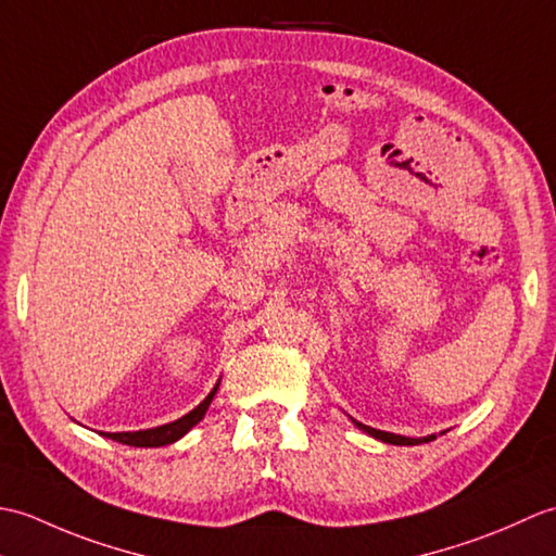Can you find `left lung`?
<instances>
[{
	"instance_id": "1",
	"label": "left lung",
	"mask_w": 556,
	"mask_h": 556,
	"mask_svg": "<svg viewBox=\"0 0 556 556\" xmlns=\"http://www.w3.org/2000/svg\"><path fill=\"white\" fill-rule=\"evenodd\" d=\"M353 422H356L363 432H368L370 437H375V440L387 442V444H399V446H404V444H422V442H430V440H434V434L420 437V440H413V437H404V434H394V432H384V430L368 428V425H363V422H358V420H353Z\"/></svg>"
}]
</instances>
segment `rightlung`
Returning a JSON list of instances; mask_svg holds the SVG:
<instances>
[{
	"instance_id": "1",
	"label": "right lung",
	"mask_w": 556,
	"mask_h": 556,
	"mask_svg": "<svg viewBox=\"0 0 556 556\" xmlns=\"http://www.w3.org/2000/svg\"><path fill=\"white\" fill-rule=\"evenodd\" d=\"M217 387L219 382L212 387V392L200 401V404L191 410L186 413L184 418L167 422V425H160V428H150V430H138V432H100L104 437H110L114 442H122L128 446H164V444H174L176 440H181V437L195 428V425L205 418V410L212 404V399L217 394Z\"/></svg>"
}]
</instances>
